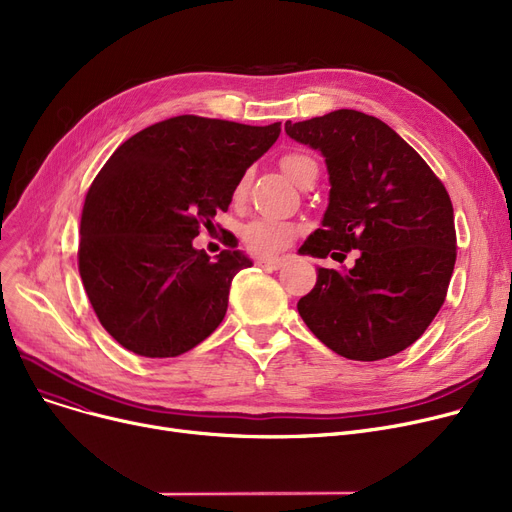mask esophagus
<instances>
[{
    "label": "esophagus",
    "mask_w": 512,
    "mask_h": 512,
    "mask_svg": "<svg viewBox=\"0 0 512 512\" xmlns=\"http://www.w3.org/2000/svg\"><path fill=\"white\" fill-rule=\"evenodd\" d=\"M257 265L263 267V270H280L284 259H257Z\"/></svg>",
    "instance_id": "34e87169"
}]
</instances>
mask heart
Returning a JSON list of instances; mask_svg holds the SVG:
<instances>
[{
	"mask_svg": "<svg viewBox=\"0 0 512 512\" xmlns=\"http://www.w3.org/2000/svg\"><path fill=\"white\" fill-rule=\"evenodd\" d=\"M280 168L294 184H299L309 172L317 170V164L309 155L292 151L282 155ZM245 182H247V176H242L238 180L234 188V197H240L245 193ZM292 234H294V228L288 222H282L276 218H257L242 228V238H245L247 247L259 255H274L282 251L290 242Z\"/></svg>",
	"mask_w": 512,
	"mask_h": 512,
	"instance_id": "heart-1",
	"label": "heart"
}]
</instances>
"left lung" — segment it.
<instances>
[{
    "mask_svg": "<svg viewBox=\"0 0 512 512\" xmlns=\"http://www.w3.org/2000/svg\"><path fill=\"white\" fill-rule=\"evenodd\" d=\"M290 139L326 159L330 201L299 253L353 267H317L297 305L340 357L380 361L411 346L438 315L456 261L452 203L421 155L382 120L336 110L286 122Z\"/></svg>",
    "mask_w": 512,
    "mask_h": 512,
    "instance_id": "obj_1",
    "label": "left lung"
}]
</instances>
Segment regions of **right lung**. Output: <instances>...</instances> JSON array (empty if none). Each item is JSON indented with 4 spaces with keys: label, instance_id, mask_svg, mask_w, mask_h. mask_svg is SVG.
Masks as SVG:
<instances>
[{
    "label": "right lung",
    "instance_id": "obj_1",
    "mask_svg": "<svg viewBox=\"0 0 512 512\" xmlns=\"http://www.w3.org/2000/svg\"><path fill=\"white\" fill-rule=\"evenodd\" d=\"M280 130L176 116L105 161L80 218L78 272L118 344L149 359L178 357L222 324L232 278L253 261L234 249L209 261L193 238L228 211L238 180Z\"/></svg>",
    "mask_w": 512,
    "mask_h": 512
}]
</instances>
